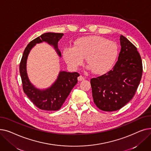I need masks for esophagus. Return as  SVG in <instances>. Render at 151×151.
Wrapping results in <instances>:
<instances>
[{
	"instance_id": "obj_1",
	"label": "esophagus",
	"mask_w": 151,
	"mask_h": 151,
	"mask_svg": "<svg viewBox=\"0 0 151 151\" xmlns=\"http://www.w3.org/2000/svg\"><path fill=\"white\" fill-rule=\"evenodd\" d=\"M85 80L84 77L83 76H81V75H80V76L78 77V80L79 81H83V80Z\"/></svg>"
}]
</instances>
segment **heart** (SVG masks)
Returning <instances> with one entry per match:
<instances>
[{"mask_svg":"<svg viewBox=\"0 0 151 151\" xmlns=\"http://www.w3.org/2000/svg\"><path fill=\"white\" fill-rule=\"evenodd\" d=\"M63 56L67 65L73 70L82 65L84 58L94 74L101 75L111 69L118 56V46L105 37L90 35L81 37L73 47H66Z\"/></svg>","mask_w":151,"mask_h":151,"instance_id":"1","label":"heart"}]
</instances>
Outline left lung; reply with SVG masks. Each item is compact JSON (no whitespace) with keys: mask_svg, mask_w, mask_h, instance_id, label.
Instances as JSON below:
<instances>
[{"mask_svg":"<svg viewBox=\"0 0 151 151\" xmlns=\"http://www.w3.org/2000/svg\"><path fill=\"white\" fill-rule=\"evenodd\" d=\"M120 43L121 52L112 70L91 80L94 104L104 111H114L127 104L142 76V60L137 48L122 35Z\"/></svg>","mask_w":151,"mask_h":151,"instance_id":"8db88e82","label":"left lung"}]
</instances>
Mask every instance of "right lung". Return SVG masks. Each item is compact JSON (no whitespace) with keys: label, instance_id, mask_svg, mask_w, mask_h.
<instances>
[{"label":"right lung","instance_id":"right-lung-1","mask_svg":"<svg viewBox=\"0 0 151 151\" xmlns=\"http://www.w3.org/2000/svg\"><path fill=\"white\" fill-rule=\"evenodd\" d=\"M62 33H45L31 41L25 48L19 64V72L22 83V89L32 102L39 109L45 111H57L59 109L71 91L78 83V77L80 74L77 72L70 73L60 71L54 84L45 90H40L31 84L27 71L26 62L29 53L37 44L43 42L54 46L58 55L61 53L58 49V42L62 37Z\"/></svg>","mask_w":151,"mask_h":151}]
</instances>
